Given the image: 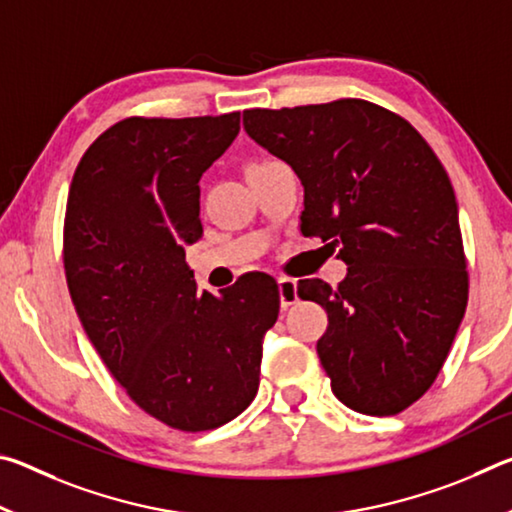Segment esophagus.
<instances>
[{
  "label": "esophagus",
  "mask_w": 512,
  "mask_h": 512,
  "mask_svg": "<svg viewBox=\"0 0 512 512\" xmlns=\"http://www.w3.org/2000/svg\"><path fill=\"white\" fill-rule=\"evenodd\" d=\"M277 287H280L282 309H289L291 305H296V302H298V284H296V280H291V277H280V280H277Z\"/></svg>",
  "instance_id": "1"
}]
</instances>
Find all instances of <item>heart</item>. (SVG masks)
Instances as JSON below:
<instances>
[{"label": "heart", "instance_id": "obj_1", "mask_svg": "<svg viewBox=\"0 0 512 512\" xmlns=\"http://www.w3.org/2000/svg\"><path fill=\"white\" fill-rule=\"evenodd\" d=\"M264 162H268V160H262V162H253V164H250V167H259V164H264ZM248 167V169H250Z\"/></svg>", "mask_w": 512, "mask_h": 512}]
</instances>
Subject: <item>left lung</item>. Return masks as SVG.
<instances>
[{
	"instance_id": "8db88e82",
	"label": "left lung",
	"mask_w": 512,
	"mask_h": 512,
	"mask_svg": "<svg viewBox=\"0 0 512 512\" xmlns=\"http://www.w3.org/2000/svg\"><path fill=\"white\" fill-rule=\"evenodd\" d=\"M244 128L298 173L302 235L348 264L336 289L298 287L327 311L316 352L334 395L366 415L402 413L436 381L470 293L445 167L409 121L366 99L244 110Z\"/></svg>"
}]
</instances>
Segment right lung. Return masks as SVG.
Returning a JSON list of instances; mask_svg holds the SVG:
<instances>
[{
	"instance_id": "add662e5",
	"label": "right lung",
	"mask_w": 512,
	"mask_h": 512,
	"mask_svg": "<svg viewBox=\"0 0 512 512\" xmlns=\"http://www.w3.org/2000/svg\"><path fill=\"white\" fill-rule=\"evenodd\" d=\"M239 133V112L126 117L83 153L69 185L63 264L85 334L126 395L198 433L255 400L280 289L257 273L198 291L185 246L203 237V171Z\"/></svg>"
}]
</instances>
